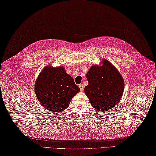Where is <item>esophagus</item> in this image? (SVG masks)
<instances>
[{
  "label": "esophagus",
  "instance_id": "1",
  "mask_svg": "<svg viewBox=\"0 0 156 156\" xmlns=\"http://www.w3.org/2000/svg\"><path fill=\"white\" fill-rule=\"evenodd\" d=\"M79 87H80V91L82 92V91L83 90V89H84V86H83V84H80V85H79Z\"/></svg>",
  "mask_w": 156,
  "mask_h": 156
}]
</instances>
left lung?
<instances>
[{
    "mask_svg": "<svg viewBox=\"0 0 156 156\" xmlns=\"http://www.w3.org/2000/svg\"><path fill=\"white\" fill-rule=\"evenodd\" d=\"M102 64L93 65L86 74L89 82L84 91L98 112H105L116 106L123 94L124 80L119 71L106 59Z\"/></svg>",
    "mask_w": 156,
    "mask_h": 156,
    "instance_id": "1",
    "label": "left lung"
}]
</instances>
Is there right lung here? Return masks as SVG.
Returning a JSON list of instances; mask_svg holds the SVG:
<instances>
[{
    "instance_id": "obj_1",
    "label": "right lung",
    "mask_w": 156,
    "mask_h": 156,
    "mask_svg": "<svg viewBox=\"0 0 156 156\" xmlns=\"http://www.w3.org/2000/svg\"><path fill=\"white\" fill-rule=\"evenodd\" d=\"M80 90L63 66H45L34 84V92L40 104L45 111L56 113L66 109Z\"/></svg>"
}]
</instances>
